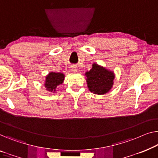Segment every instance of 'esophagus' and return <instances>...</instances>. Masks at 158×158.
<instances>
[{
	"label": "esophagus",
	"mask_w": 158,
	"mask_h": 158,
	"mask_svg": "<svg viewBox=\"0 0 158 158\" xmlns=\"http://www.w3.org/2000/svg\"><path fill=\"white\" fill-rule=\"evenodd\" d=\"M71 71L72 72H74V73L77 72V67H75V66H73V67H72V69H71Z\"/></svg>",
	"instance_id": "esophagus-1"
}]
</instances>
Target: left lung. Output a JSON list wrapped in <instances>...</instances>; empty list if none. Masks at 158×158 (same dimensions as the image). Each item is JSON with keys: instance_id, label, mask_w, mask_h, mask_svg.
I'll use <instances>...</instances> for the list:
<instances>
[{"instance_id": "left-lung-1", "label": "left lung", "mask_w": 158, "mask_h": 158, "mask_svg": "<svg viewBox=\"0 0 158 158\" xmlns=\"http://www.w3.org/2000/svg\"><path fill=\"white\" fill-rule=\"evenodd\" d=\"M87 86L91 92L103 95L109 92L114 85V73L94 63L90 71L85 73Z\"/></svg>"}]
</instances>
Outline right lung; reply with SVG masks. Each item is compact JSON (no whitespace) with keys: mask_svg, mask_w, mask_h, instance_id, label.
<instances>
[{"mask_svg":"<svg viewBox=\"0 0 158 158\" xmlns=\"http://www.w3.org/2000/svg\"><path fill=\"white\" fill-rule=\"evenodd\" d=\"M64 79V74L61 72H49L45 77L44 86L49 92L55 93L56 88L62 84Z\"/></svg>","mask_w":158,"mask_h":158,"instance_id":"add662e5","label":"right lung"}]
</instances>
